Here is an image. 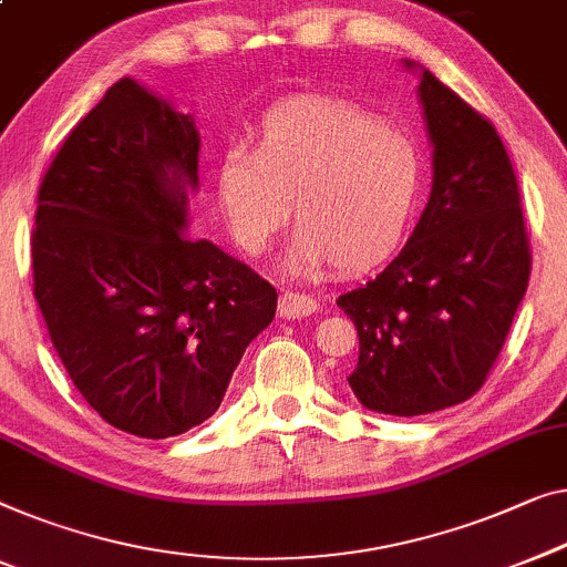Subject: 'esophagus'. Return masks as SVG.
Wrapping results in <instances>:
<instances>
[{
    "mask_svg": "<svg viewBox=\"0 0 567 567\" xmlns=\"http://www.w3.org/2000/svg\"><path fill=\"white\" fill-rule=\"evenodd\" d=\"M319 309V303L315 297L309 293H299V291H286L278 299V315L286 319H299V317H311Z\"/></svg>",
    "mask_w": 567,
    "mask_h": 567,
    "instance_id": "1",
    "label": "esophagus"
}]
</instances>
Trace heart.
Listing matches in <instances>:
<instances>
[{
	"mask_svg": "<svg viewBox=\"0 0 567 567\" xmlns=\"http://www.w3.org/2000/svg\"><path fill=\"white\" fill-rule=\"evenodd\" d=\"M424 192L414 137L344 102H299L270 114L256 153L229 147L217 199L243 252L258 258L289 223L297 235L284 270L317 276L330 266L363 274L393 256Z\"/></svg>",
	"mask_w": 567,
	"mask_h": 567,
	"instance_id": "1",
	"label": "heart"
}]
</instances>
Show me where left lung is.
<instances>
[{
    "label": "left lung",
    "mask_w": 567,
    "mask_h": 567,
    "mask_svg": "<svg viewBox=\"0 0 567 567\" xmlns=\"http://www.w3.org/2000/svg\"><path fill=\"white\" fill-rule=\"evenodd\" d=\"M420 100L434 147L430 202L404 250L338 299L360 340L350 389L393 416L440 412L486 383L532 268L519 184L496 127L426 69Z\"/></svg>",
    "instance_id": "1"
}]
</instances>
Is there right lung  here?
<instances>
[{"mask_svg":"<svg viewBox=\"0 0 567 567\" xmlns=\"http://www.w3.org/2000/svg\"><path fill=\"white\" fill-rule=\"evenodd\" d=\"M199 130L120 79L71 130L38 192L32 291L71 381L104 422L145 440L223 404L276 289L184 235Z\"/></svg>","mask_w":567,"mask_h":567,"instance_id":"add662e5","label":"right lung"}]
</instances>
